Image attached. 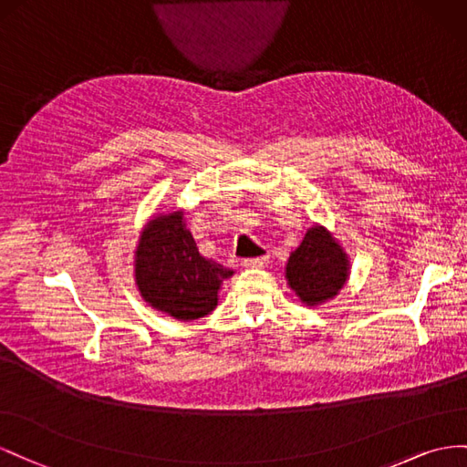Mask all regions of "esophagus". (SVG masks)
I'll return each mask as SVG.
<instances>
[{
    "mask_svg": "<svg viewBox=\"0 0 467 467\" xmlns=\"http://www.w3.org/2000/svg\"><path fill=\"white\" fill-rule=\"evenodd\" d=\"M244 268H254V270H262L265 268V265L270 264V256L264 254V256H258V258H248L243 262Z\"/></svg>",
    "mask_w": 467,
    "mask_h": 467,
    "instance_id": "esophagus-1",
    "label": "esophagus"
}]
</instances>
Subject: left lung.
Listing matches in <instances>:
<instances>
[{
	"label": "left lung",
	"instance_id": "obj_1",
	"mask_svg": "<svg viewBox=\"0 0 467 467\" xmlns=\"http://www.w3.org/2000/svg\"><path fill=\"white\" fill-rule=\"evenodd\" d=\"M352 264L338 238L327 226L315 223L285 264L289 289L303 305L317 309L340 296L350 279Z\"/></svg>",
	"mask_w": 467,
	"mask_h": 467
}]
</instances>
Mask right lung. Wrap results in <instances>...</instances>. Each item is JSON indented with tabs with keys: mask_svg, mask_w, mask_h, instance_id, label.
<instances>
[{
	"mask_svg": "<svg viewBox=\"0 0 467 467\" xmlns=\"http://www.w3.org/2000/svg\"><path fill=\"white\" fill-rule=\"evenodd\" d=\"M135 285L144 303L176 321L190 323L219 303L231 268L203 258L185 223V209L156 211L139 234L132 256Z\"/></svg>",
	"mask_w": 467,
	"mask_h": 467,
	"instance_id": "right-lung-1",
	"label": "right lung"
}]
</instances>
